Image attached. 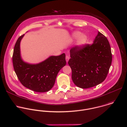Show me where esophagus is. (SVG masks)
<instances>
[{"label":"esophagus","mask_w":127,"mask_h":127,"mask_svg":"<svg viewBox=\"0 0 127 127\" xmlns=\"http://www.w3.org/2000/svg\"><path fill=\"white\" fill-rule=\"evenodd\" d=\"M69 59V56H67V55H66V57H65V60H66V63H68Z\"/></svg>","instance_id":"esophagus-1"}]
</instances>
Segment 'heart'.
Listing matches in <instances>:
<instances>
[{"instance_id": "obj_1", "label": "heart", "mask_w": 127, "mask_h": 127, "mask_svg": "<svg viewBox=\"0 0 127 127\" xmlns=\"http://www.w3.org/2000/svg\"><path fill=\"white\" fill-rule=\"evenodd\" d=\"M81 34V33L79 32H74L72 34V37L73 39H75L78 38L77 41V44L79 46H82L83 45L86 43L87 40V38L85 35Z\"/></svg>"}]
</instances>
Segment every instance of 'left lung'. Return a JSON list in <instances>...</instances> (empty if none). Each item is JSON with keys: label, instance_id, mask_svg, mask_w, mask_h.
Segmentation results:
<instances>
[{"label": "left lung", "instance_id": "obj_1", "mask_svg": "<svg viewBox=\"0 0 127 127\" xmlns=\"http://www.w3.org/2000/svg\"><path fill=\"white\" fill-rule=\"evenodd\" d=\"M68 64L72 70V80L81 88L92 87L102 82L112 60L109 42L99 32L93 44L72 48Z\"/></svg>", "mask_w": 127, "mask_h": 127}]
</instances>
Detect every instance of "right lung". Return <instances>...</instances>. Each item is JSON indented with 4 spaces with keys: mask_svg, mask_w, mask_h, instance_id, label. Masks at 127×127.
<instances>
[{
    "mask_svg": "<svg viewBox=\"0 0 127 127\" xmlns=\"http://www.w3.org/2000/svg\"><path fill=\"white\" fill-rule=\"evenodd\" d=\"M24 34L17 40L12 57L14 71L22 84L37 92L49 91L53 87L61 69L66 64L64 53L58 56H51L37 64L24 62L20 55V42Z\"/></svg>",
    "mask_w": 127,
    "mask_h": 127,
    "instance_id": "obj_1",
    "label": "right lung"
}]
</instances>
